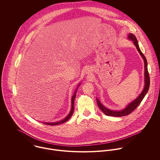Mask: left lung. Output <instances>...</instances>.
Segmentation results:
<instances>
[{"label": "left lung", "mask_w": 160, "mask_h": 160, "mask_svg": "<svg viewBox=\"0 0 160 160\" xmlns=\"http://www.w3.org/2000/svg\"><path fill=\"white\" fill-rule=\"evenodd\" d=\"M128 38L129 40H131V41H133V43L136 46L138 52H139V53L142 56V58L143 59L144 69H145V72H144L145 86H144L143 91L140 93V94L137 97V98L131 102L129 104H128L123 110H121L116 111V110H110V109L107 108V107L103 106L101 103L100 100L97 98V105H98L99 108L101 110V111H102V112L104 114H106L107 116H110L120 117V116H127V115L130 114L131 112H132L137 108V107L139 105V104L141 103V102L142 101V100L145 97V95L148 92V91L149 89V87H150V77H149V74H148V72L147 62L146 58L144 56V55L142 53V52H141V50L139 48L138 44V42H137V39H136V36L133 34L129 33V35H128Z\"/></svg>", "instance_id": "obj_1"}]
</instances>
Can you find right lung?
<instances>
[{
  "label": "right lung",
  "instance_id": "right-lung-1",
  "mask_svg": "<svg viewBox=\"0 0 160 160\" xmlns=\"http://www.w3.org/2000/svg\"><path fill=\"white\" fill-rule=\"evenodd\" d=\"M80 84H81L80 83L78 84V87H77L76 91L74 92V95L72 96V98H71V110H70V112H69L68 115L65 118H64L63 119H62V120H61V121H60L52 122H43L42 123L46 124H47V125H52V126L53 125V126H55V125H58V124L64 123L65 122H66L71 117L72 114L73 113V112H74V98H75V97H76V92H77V90H78V88L79 87Z\"/></svg>",
  "mask_w": 160,
  "mask_h": 160
}]
</instances>
